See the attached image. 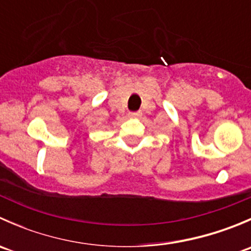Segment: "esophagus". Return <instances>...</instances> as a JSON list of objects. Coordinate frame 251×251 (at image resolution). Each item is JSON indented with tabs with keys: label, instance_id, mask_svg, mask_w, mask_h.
Here are the masks:
<instances>
[{
	"label": "esophagus",
	"instance_id": "obj_1",
	"mask_svg": "<svg viewBox=\"0 0 251 251\" xmlns=\"http://www.w3.org/2000/svg\"><path fill=\"white\" fill-rule=\"evenodd\" d=\"M141 115H142L141 111H135V113H130V114H128V116H130V118H132V119L140 118Z\"/></svg>",
	"mask_w": 251,
	"mask_h": 251
}]
</instances>
